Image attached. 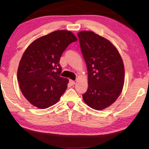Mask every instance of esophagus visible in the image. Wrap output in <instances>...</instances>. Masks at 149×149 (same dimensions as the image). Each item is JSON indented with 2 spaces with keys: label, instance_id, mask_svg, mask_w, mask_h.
<instances>
[{
  "label": "esophagus",
  "instance_id": "obj_1",
  "mask_svg": "<svg viewBox=\"0 0 149 149\" xmlns=\"http://www.w3.org/2000/svg\"><path fill=\"white\" fill-rule=\"evenodd\" d=\"M69 83H70V84L71 85H74L75 84V81H73V80H70V79L69 80Z\"/></svg>",
  "mask_w": 149,
  "mask_h": 149
}]
</instances>
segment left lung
Returning <instances> with one entry per match:
<instances>
[{"label": "left lung", "mask_w": 149, "mask_h": 149, "mask_svg": "<svg viewBox=\"0 0 149 149\" xmlns=\"http://www.w3.org/2000/svg\"><path fill=\"white\" fill-rule=\"evenodd\" d=\"M88 72V88L83 99L91 109L101 111L117 100L125 81V69L117 49L91 31L78 33Z\"/></svg>", "instance_id": "1"}]
</instances>
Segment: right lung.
<instances>
[{"instance_id": "obj_1", "label": "right lung", "mask_w": 149, "mask_h": 149, "mask_svg": "<svg viewBox=\"0 0 149 149\" xmlns=\"http://www.w3.org/2000/svg\"><path fill=\"white\" fill-rule=\"evenodd\" d=\"M77 38L68 30H56L34 40L24 52L17 69L24 96L34 107L54 105L65 92L68 79L60 76L62 53Z\"/></svg>"}]
</instances>
